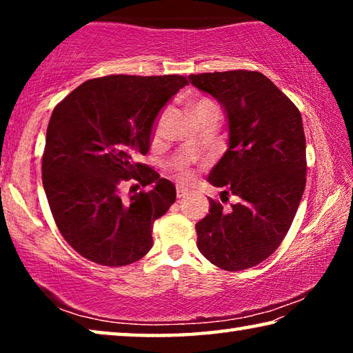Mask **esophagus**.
Listing matches in <instances>:
<instances>
[{
  "instance_id": "1",
  "label": "esophagus",
  "mask_w": 353,
  "mask_h": 353,
  "mask_svg": "<svg viewBox=\"0 0 353 353\" xmlns=\"http://www.w3.org/2000/svg\"><path fill=\"white\" fill-rule=\"evenodd\" d=\"M176 193H177V198H183L185 194H188V187L185 183H177Z\"/></svg>"
}]
</instances>
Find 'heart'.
Instances as JSON below:
<instances>
[{"mask_svg": "<svg viewBox=\"0 0 353 353\" xmlns=\"http://www.w3.org/2000/svg\"><path fill=\"white\" fill-rule=\"evenodd\" d=\"M212 109H218L216 104H214L213 101H210V99H199V101H196V103H194L193 113L196 115V113H202V112H205V110H212ZM160 121H162V119H159V121H157V126H155V130L159 129V126H160ZM190 151H198V146H196L194 143H193V145L190 146ZM177 168L181 170L182 174H187V170H185L183 163H179V165H177Z\"/></svg>", "mask_w": 353, "mask_h": 353, "instance_id": "b5f03b06", "label": "heart"}]
</instances>
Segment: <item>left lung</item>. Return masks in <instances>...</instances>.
Instances as JSON below:
<instances>
[{"instance_id":"1","label":"left lung","mask_w":353,"mask_h":353,"mask_svg":"<svg viewBox=\"0 0 353 353\" xmlns=\"http://www.w3.org/2000/svg\"><path fill=\"white\" fill-rule=\"evenodd\" d=\"M190 82L218 101L229 126V148L207 181L238 198L229 208L210 199L196 224V244L221 270H248L280 246L301 204L307 181L301 112L259 71L191 74Z\"/></svg>"}]
</instances>
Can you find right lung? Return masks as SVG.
Wrapping results in <instances>:
<instances>
[{"label": "right lung", "instance_id": "obj_1", "mask_svg": "<svg viewBox=\"0 0 353 353\" xmlns=\"http://www.w3.org/2000/svg\"><path fill=\"white\" fill-rule=\"evenodd\" d=\"M187 83L177 74L104 76L52 110L43 188L65 241L87 260L124 266L151 250L152 224L176 201V187L137 159L149 151L160 109Z\"/></svg>", "mask_w": 353, "mask_h": 353}]
</instances>
